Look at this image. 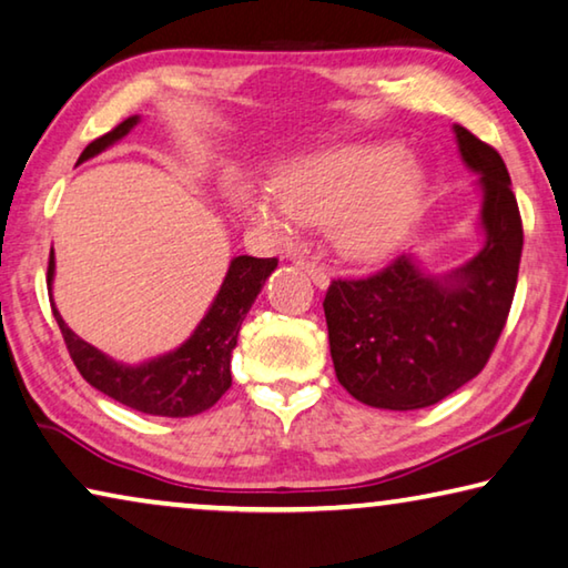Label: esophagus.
<instances>
[{"label": "esophagus", "instance_id": "esophagus-1", "mask_svg": "<svg viewBox=\"0 0 568 568\" xmlns=\"http://www.w3.org/2000/svg\"><path fill=\"white\" fill-rule=\"evenodd\" d=\"M296 266H302L304 272L312 276V282L320 286V290H327V286H329V272H327V268L312 264V262H304V258H296Z\"/></svg>", "mask_w": 568, "mask_h": 568}]
</instances>
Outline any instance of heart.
Segmentation results:
<instances>
[{"label": "heart", "mask_w": 568, "mask_h": 568, "mask_svg": "<svg viewBox=\"0 0 568 568\" xmlns=\"http://www.w3.org/2000/svg\"><path fill=\"white\" fill-rule=\"evenodd\" d=\"M276 199L246 196L251 219L290 239L329 223L337 251L377 262L403 244L423 201V171L389 141H352L300 158L276 175Z\"/></svg>", "instance_id": "b5f03b06"}]
</instances>
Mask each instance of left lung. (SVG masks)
<instances>
[{
    "label": "left lung",
    "mask_w": 568,
    "mask_h": 568,
    "mask_svg": "<svg viewBox=\"0 0 568 568\" xmlns=\"http://www.w3.org/2000/svg\"><path fill=\"white\" fill-rule=\"evenodd\" d=\"M453 130L463 163L478 175V254L443 274L403 254L375 276L337 278L324 296L339 385L379 410H420L470 383L514 302L524 229L510 175L488 143L463 125Z\"/></svg>",
    "instance_id": "obj_1"
}]
</instances>
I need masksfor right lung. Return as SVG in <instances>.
Masks as SVG:
<instances>
[{
  "label": "right lung",
  "instance_id": "obj_1",
  "mask_svg": "<svg viewBox=\"0 0 568 568\" xmlns=\"http://www.w3.org/2000/svg\"><path fill=\"white\" fill-rule=\"evenodd\" d=\"M141 123V115H133L120 123L110 133L92 141L78 165L90 158L108 151L118 141ZM276 268V258L234 256L229 272L223 276L219 294L213 296L209 312L203 314L199 327L193 329L181 347L165 355L145 359L141 365H125L108 357L105 352L80 339L52 302V314L60 324L64 345L70 349L74 367L88 383L102 395L118 399L128 407L145 415L161 417H191L209 410L219 403V397L231 387V355L236 349L241 322L246 320L251 304L262 292L264 282ZM54 278V254L50 256L48 286L52 290Z\"/></svg>",
  "mask_w": 568,
  "mask_h": 568
}]
</instances>
